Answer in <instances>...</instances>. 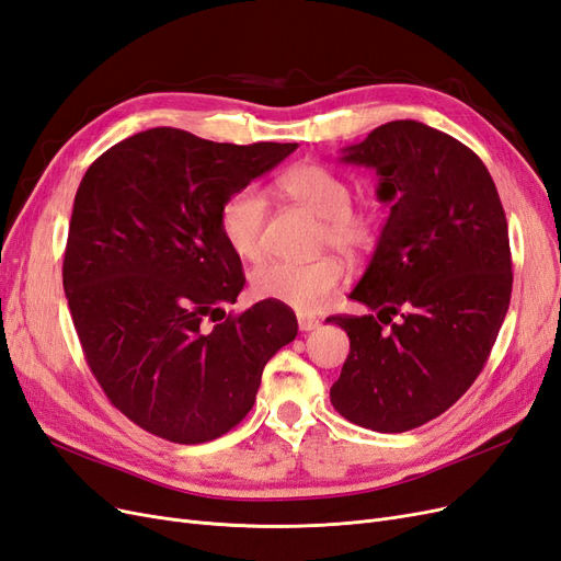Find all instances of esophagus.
<instances>
[{
	"label": "esophagus",
	"instance_id": "1",
	"mask_svg": "<svg viewBox=\"0 0 561 561\" xmlns=\"http://www.w3.org/2000/svg\"><path fill=\"white\" fill-rule=\"evenodd\" d=\"M320 327V320L311 318V316H299V330L301 332H313Z\"/></svg>",
	"mask_w": 561,
	"mask_h": 561
}]
</instances>
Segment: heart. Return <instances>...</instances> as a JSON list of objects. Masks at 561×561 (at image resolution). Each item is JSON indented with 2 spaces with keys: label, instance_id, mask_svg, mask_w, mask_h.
Segmentation results:
<instances>
[{
  "label": "heart",
  "instance_id": "b5f03b06",
  "mask_svg": "<svg viewBox=\"0 0 561 561\" xmlns=\"http://www.w3.org/2000/svg\"><path fill=\"white\" fill-rule=\"evenodd\" d=\"M285 195L322 220L320 243L359 257L371 253L380 239V216L374 208H353V187L322 164H299L280 179ZM266 202L255 187H241L222 202L218 225L227 245L241 260L255 262L264 253ZM343 280L336 257L313 262H268L250 276L257 299L276 301L299 313H316Z\"/></svg>",
  "mask_w": 561,
  "mask_h": 561
}]
</instances>
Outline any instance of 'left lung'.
<instances>
[{
  "label": "left lung",
  "instance_id": "1",
  "mask_svg": "<svg viewBox=\"0 0 561 561\" xmlns=\"http://www.w3.org/2000/svg\"><path fill=\"white\" fill-rule=\"evenodd\" d=\"M341 162L376 171L390 216L351 293L376 316L327 318L351 339L330 397L359 427L409 432L448 411L490 357L513 289L506 214L476 152L417 121L376 127Z\"/></svg>",
  "mask_w": 561,
  "mask_h": 561
}]
</instances>
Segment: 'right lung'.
<instances>
[{"label": "right lung", "instance_id": "add662e5", "mask_svg": "<svg viewBox=\"0 0 561 561\" xmlns=\"http://www.w3.org/2000/svg\"><path fill=\"white\" fill-rule=\"evenodd\" d=\"M295 150L156 127L85 171L65 295L96 382L141 430L185 446L227 434L253 409L264 364L295 341L297 318L276 301L218 322L245 285L220 206Z\"/></svg>", "mask_w": 561, "mask_h": 561}]
</instances>
